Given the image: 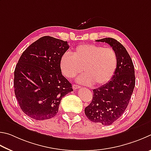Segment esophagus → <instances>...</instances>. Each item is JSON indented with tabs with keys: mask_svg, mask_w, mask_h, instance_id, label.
Wrapping results in <instances>:
<instances>
[{
	"mask_svg": "<svg viewBox=\"0 0 151 151\" xmlns=\"http://www.w3.org/2000/svg\"><path fill=\"white\" fill-rule=\"evenodd\" d=\"M72 86H73V89H77L80 88V86L76 85V84H73V85Z\"/></svg>",
	"mask_w": 151,
	"mask_h": 151,
	"instance_id": "obj_1",
	"label": "esophagus"
}]
</instances>
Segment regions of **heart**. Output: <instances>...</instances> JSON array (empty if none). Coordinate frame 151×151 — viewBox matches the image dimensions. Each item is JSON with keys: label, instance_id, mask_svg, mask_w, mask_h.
Returning a JSON list of instances; mask_svg holds the SVG:
<instances>
[{"label": "heart", "instance_id": "heart-1", "mask_svg": "<svg viewBox=\"0 0 151 151\" xmlns=\"http://www.w3.org/2000/svg\"><path fill=\"white\" fill-rule=\"evenodd\" d=\"M117 63V54L111 47L84 44L76 47L72 54H63L60 60V68L62 73L68 78L80 74L83 68L86 73L78 78L80 82L102 86L111 80Z\"/></svg>", "mask_w": 151, "mask_h": 151}]
</instances>
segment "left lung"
Here are the masks:
<instances>
[{
	"mask_svg": "<svg viewBox=\"0 0 151 151\" xmlns=\"http://www.w3.org/2000/svg\"><path fill=\"white\" fill-rule=\"evenodd\" d=\"M105 42L115 50L118 63L109 82L93 90L91 104L85 108V114L92 122L109 125L117 120L127 107L135 85L134 69L130 55L120 42L112 38L97 40Z\"/></svg>",
	"mask_w": 151,
	"mask_h": 151,
	"instance_id": "8db88e82",
	"label": "left lung"
}]
</instances>
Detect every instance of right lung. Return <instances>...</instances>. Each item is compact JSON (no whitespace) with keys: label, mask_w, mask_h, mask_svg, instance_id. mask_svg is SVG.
I'll use <instances>...</instances> for the list:
<instances>
[{"label":"right lung","mask_w":151,"mask_h":151,"mask_svg":"<svg viewBox=\"0 0 151 151\" xmlns=\"http://www.w3.org/2000/svg\"><path fill=\"white\" fill-rule=\"evenodd\" d=\"M68 48L67 41L46 36L21 55L14 70V93L21 109L30 118L54 117L62 97L73 91L60 68V58Z\"/></svg>","instance_id":"right-lung-1"}]
</instances>
